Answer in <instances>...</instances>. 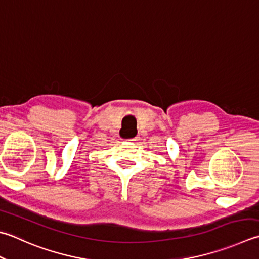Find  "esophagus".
<instances>
[{
    "mask_svg": "<svg viewBox=\"0 0 259 259\" xmlns=\"http://www.w3.org/2000/svg\"><path fill=\"white\" fill-rule=\"evenodd\" d=\"M130 141H136V138H134V139H130Z\"/></svg>",
    "mask_w": 259,
    "mask_h": 259,
    "instance_id": "obj_1",
    "label": "esophagus"
}]
</instances>
